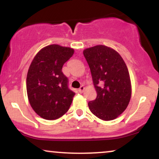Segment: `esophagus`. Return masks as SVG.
Listing matches in <instances>:
<instances>
[{
    "instance_id": "obj_1",
    "label": "esophagus",
    "mask_w": 159,
    "mask_h": 159,
    "mask_svg": "<svg viewBox=\"0 0 159 159\" xmlns=\"http://www.w3.org/2000/svg\"><path fill=\"white\" fill-rule=\"evenodd\" d=\"M84 88H85V87H84V86H81V87H80L79 89H78V91H79V93H82L84 92Z\"/></svg>"
}]
</instances>
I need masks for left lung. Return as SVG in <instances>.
Returning <instances> with one entry per match:
<instances>
[{
	"label": "left lung",
	"instance_id": "left-lung-1",
	"mask_svg": "<svg viewBox=\"0 0 159 159\" xmlns=\"http://www.w3.org/2000/svg\"><path fill=\"white\" fill-rule=\"evenodd\" d=\"M90 66L97 96L88 103L95 116L105 121L117 118L126 109L132 96V84L123 57L103 45L83 52Z\"/></svg>",
	"mask_w": 159,
	"mask_h": 159
}]
</instances>
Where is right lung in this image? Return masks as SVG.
I'll use <instances>...</instances> for the list:
<instances>
[{
	"label": "right lung",
	"instance_id": "add662e5",
	"mask_svg": "<svg viewBox=\"0 0 159 159\" xmlns=\"http://www.w3.org/2000/svg\"><path fill=\"white\" fill-rule=\"evenodd\" d=\"M69 47L53 44L36 54L27 75V93L33 110L40 117L54 120L69 110L75 93L68 88L62 72L64 63L74 54Z\"/></svg>",
	"mask_w": 159,
	"mask_h": 159
}]
</instances>
